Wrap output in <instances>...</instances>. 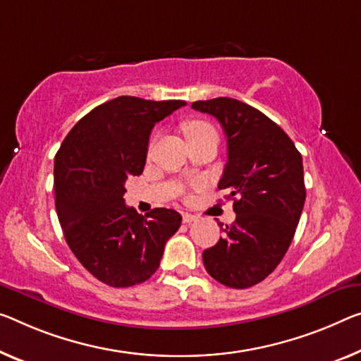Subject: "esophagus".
<instances>
[{
    "mask_svg": "<svg viewBox=\"0 0 361 361\" xmlns=\"http://www.w3.org/2000/svg\"><path fill=\"white\" fill-rule=\"evenodd\" d=\"M198 218V216H195V214H190V213H184L182 214V221H184L185 224H190V223H193V221H195Z\"/></svg>",
    "mask_w": 361,
    "mask_h": 361,
    "instance_id": "obj_1",
    "label": "esophagus"
}]
</instances>
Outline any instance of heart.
<instances>
[{
  "label": "heart",
  "instance_id": "obj_1",
  "mask_svg": "<svg viewBox=\"0 0 361 361\" xmlns=\"http://www.w3.org/2000/svg\"><path fill=\"white\" fill-rule=\"evenodd\" d=\"M184 132L187 138H190L204 134V132H214V129L208 123H203V121H188V123L184 124Z\"/></svg>",
  "mask_w": 361,
  "mask_h": 361
}]
</instances>
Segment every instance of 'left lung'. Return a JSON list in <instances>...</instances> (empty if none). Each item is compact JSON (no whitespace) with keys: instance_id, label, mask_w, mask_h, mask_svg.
Masks as SVG:
<instances>
[{"instance_id":"1","label":"left lung","mask_w":361,"mask_h":361,"mask_svg":"<svg viewBox=\"0 0 361 361\" xmlns=\"http://www.w3.org/2000/svg\"><path fill=\"white\" fill-rule=\"evenodd\" d=\"M192 108L214 116L223 127L227 163L218 188L229 192L235 212V223L203 252L204 269L221 284L247 289L273 273L289 250L307 197L302 154L250 104L219 97Z\"/></svg>"}]
</instances>
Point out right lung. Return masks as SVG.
Here are the masks:
<instances>
[{
	"label": "right lung",
	"instance_id": "add662e5",
	"mask_svg": "<svg viewBox=\"0 0 361 361\" xmlns=\"http://www.w3.org/2000/svg\"><path fill=\"white\" fill-rule=\"evenodd\" d=\"M119 97L85 114L54 157V204L66 242L82 266L111 287L157 273L182 216L168 208L138 214L124 203L126 180L140 176L154 124L184 106Z\"/></svg>",
	"mask_w": 361,
	"mask_h": 361
}]
</instances>
